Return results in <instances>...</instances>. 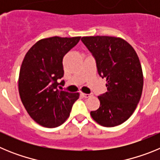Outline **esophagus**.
<instances>
[{"instance_id":"34e87169","label":"esophagus","mask_w":160,"mask_h":160,"mask_svg":"<svg viewBox=\"0 0 160 160\" xmlns=\"http://www.w3.org/2000/svg\"><path fill=\"white\" fill-rule=\"evenodd\" d=\"M82 95L85 98H87L92 97L93 94H84V93H82Z\"/></svg>"}]
</instances>
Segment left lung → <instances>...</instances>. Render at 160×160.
Segmentation results:
<instances>
[{
    "mask_svg": "<svg viewBox=\"0 0 160 160\" xmlns=\"http://www.w3.org/2000/svg\"><path fill=\"white\" fill-rule=\"evenodd\" d=\"M82 42L95 58L98 74L107 79V92L98 96L100 107L90 115L103 127L120 125L131 116L142 95L143 75L138 55L121 38L82 37Z\"/></svg>",
    "mask_w": 160,
    "mask_h": 160,
    "instance_id": "obj_1",
    "label": "left lung"
}]
</instances>
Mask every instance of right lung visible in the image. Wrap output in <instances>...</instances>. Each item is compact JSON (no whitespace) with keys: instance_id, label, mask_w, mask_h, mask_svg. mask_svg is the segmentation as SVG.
<instances>
[{"instance_id":"obj_1","label":"right lung","mask_w":160,"mask_h":160,"mask_svg":"<svg viewBox=\"0 0 160 160\" xmlns=\"http://www.w3.org/2000/svg\"><path fill=\"white\" fill-rule=\"evenodd\" d=\"M81 37L44 38L26 53L20 69L18 90L29 116L48 128L62 125L70 116L79 93L58 89L64 75L63 58L76 46Z\"/></svg>"}]
</instances>
